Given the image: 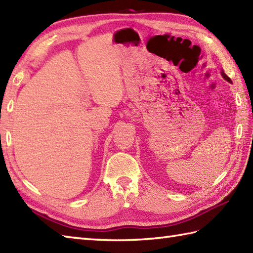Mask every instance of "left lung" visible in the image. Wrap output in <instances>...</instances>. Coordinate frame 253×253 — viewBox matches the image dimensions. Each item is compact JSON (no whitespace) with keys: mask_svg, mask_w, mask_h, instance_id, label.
Here are the masks:
<instances>
[{"mask_svg":"<svg viewBox=\"0 0 253 253\" xmlns=\"http://www.w3.org/2000/svg\"><path fill=\"white\" fill-rule=\"evenodd\" d=\"M222 76L224 77V79H226V80H227V82H229V83H232V80H230V78H229V77L227 76V75L224 73V71H222Z\"/></svg>","mask_w":253,"mask_h":253,"instance_id":"left-lung-1","label":"left lung"}]
</instances>
